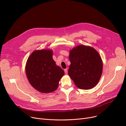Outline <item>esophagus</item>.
<instances>
[{"label": "esophagus", "mask_w": 126, "mask_h": 126, "mask_svg": "<svg viewBox=\"0 0 126 126\" xmlns=\"http://www.w3.org/2000/svg\"><path fill=\"white\" fill-rule=\"evenodd\" d=\"M64 72H65V74L66 75H67L68 74V71H67V69H64Z\"/></svg>", "instance_id": "34e87169"}]
</instances>
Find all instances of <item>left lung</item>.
Listing matches in <instances>:
<instances>
[{
  "label": "left lung",
  "mask_w": 126,
  "mask_h": 126,
  "mask_svg": "<svg viewBox=\"0 0 126 126\" xmlns=\"http://www.w3.org/2000/svg\"><path fill=\"white\" fill-rule=\"evenodd\" d=\"M70 65L68 73L77 87L84 90L94 88L103 71V62L98 52L89 46L79 45L69 52Z\"/></svg>",
  "instance_id": "left-lung-1"
}]
</instances>
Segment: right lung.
Returning <instances> with one entry per match:
<instances>
[{"instance_id": "right-lung-1", "label": "right lung", "mask_w": 126, "mask_h": 126, "mask_svg": "<svg viewBox=\"0 0 126 126\" xmlns=\"http://www.w3.org/2000/svg\"><path fill=\"white\" fill-rule=\"evenodd\" d=\"M25 72L32 86L44 94L55 91L64 75V70L52 59V50L47 49L32 53L26 61Z\"/></svg>"}]
</instances>
